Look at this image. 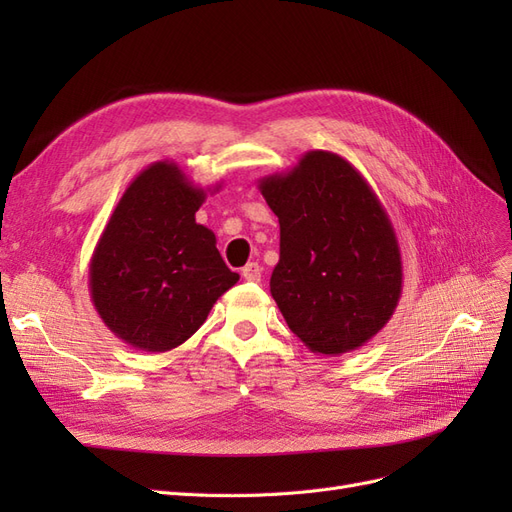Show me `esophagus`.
Listing matches in <instances>:
<instances>
[{"instance_id":"1","label":"esophagus","mask_w":512,"mask_h":512,"mask_svg":"<svg viewBox=\"0 0 512 512\" xmlns=\"http://www.w3.org/2000/svg\"><path fill=\"white\" fill-rule=\"evenodd\" d=\"M260 273H262V269L258 262H247V265L241 269V275L245 282H260Z\"/></svg>"}]
</instances>
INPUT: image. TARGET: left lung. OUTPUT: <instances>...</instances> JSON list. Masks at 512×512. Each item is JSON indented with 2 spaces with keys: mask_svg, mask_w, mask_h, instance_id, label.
Returning a JSON list of instances; mask_svg holds the SVG:
<instances>
[{
  "mask_svg": "<svg viewBox=\"0 0 512 512\" xmlns=\"http://www.w3.org/2000/svg\"><path fill=\"white\" fill-rule=\"evenodd\" d=\"M280 222L271 297L314 354L365 346L395 314L404 267L393 222L367 179L333 151H307L258 179Z\"/></svg>",
  "mask_w": 512,
  "mask_h": 512,
  "instance_id": "left-lung-1",
  "label": "left lung"
}]
</instances>
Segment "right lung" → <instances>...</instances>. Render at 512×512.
<instances>
[{
	"label": "right lung",
	"mask_w": 512,
	"mask_h": 512,
	"mask_svg": "<svg viewBox=\"0 0 512 512\" xmlns=\"http://www.w3.org/2000/svg\"><path fill=\"white\" fill-rule=\"evenodd\" d=\"M179 164L160 160L138 173L119 198L89 262V294L121 342L168 352L190 339L213 303L239 282L196 222L207 192Z\"/></svg>",
	"instance_id": "right-lung-1"
}]
</instances>
